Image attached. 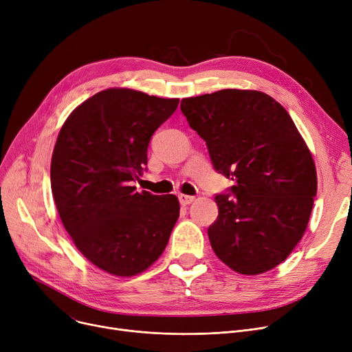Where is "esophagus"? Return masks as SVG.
I'll use <instances>...</instances> for the list:
<instances>
[{
  "mask_svg": "<svg viewBox=\"0 0 352 352\" xmlns=\"http://www.w3.org/2000/svg\"><path fill=\"white\" fill-rule=\"evenodd\" d=\"M178 199H179V202H181V206H190L191 202L195 201V197L186 195V194H179V195H178Z\"/></svg>",
  "mask_w": 352,
  "mask_h": 352,
  "instance_id": "obj_1",
  "label": "esophagus"
}]
</instances>
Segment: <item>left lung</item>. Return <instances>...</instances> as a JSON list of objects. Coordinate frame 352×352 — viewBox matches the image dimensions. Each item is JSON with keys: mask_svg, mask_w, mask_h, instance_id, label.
Instances as JSON below:
<instances>
[{"mask_svg": "<svg viewBox=\"0 0 352 352\" xmlns=\"http://www.w3.org/2000/svg\"><path fill=\"white\" fill-rule=\"evenodd\" d=\"M181 111L214 168L235 182L234 197H215V255L243 275L280 265L302 238L317 195L316 164L287 109L261 91L231 88L184 98Z\"/></svg>", "mask_w": 352, "mask_h": 352, "instance_id": "8db88e82", "label": "left lung"}]
</instances>
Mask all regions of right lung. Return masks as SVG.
Masks as SVG:
<instances>
[{"label":"right lung","mask_w":352,"mask_h":352,"mask_svg":"<svg viewBox=\"0 0 352 352\" xmlns=\"http://www.w3.org/2000/svg\"><path fill=\"white\" fill-rule=\"evenodd\" d=\"M129 88H108L65 120L51 158V190L63 226L89 263L134 276L164 252L179 217L173 194L137 192L155 129L178 107Z\"/></svg>","instance_id":"right-lung-1"}]
</instances>
